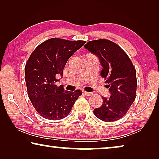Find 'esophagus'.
Masks as SVG:
<instances>
[{"instance_id":"1","label":"esophagus","mask_w":159,"mask_h":159,"mask_svg":"<svg viewBox=\"0 0 159 159\" xmlns=\"http://www.w3.org/2000/svg\"><path fill=\"white\" fill-rule=\"evenodd\" d=\"M83 93L85 95H87V96H91V95H93L92 93H89V92H85V91H84Z\"/></svg>"}]
</instances>
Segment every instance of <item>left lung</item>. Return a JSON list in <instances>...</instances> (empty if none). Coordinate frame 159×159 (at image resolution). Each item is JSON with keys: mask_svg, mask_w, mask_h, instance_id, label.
<instances>
[{"mask_svg": "<svg viewBox=\"0 0 159 159\" xmlns=\"http://www.w3.org/2000/svg\"><path fill=\"white\" fill-rule=\"evenodd\" d=\"M84 47L98 58L102 66L101 75L110 92V97H102L103 104L93 111L95 116L107 122L119 120L135 100V68L127 53L112 41H89Z\"/></svg>", "mask_w": 159, "mask_h": 159, "instance_id": "1", "label": "left lung"}]
</instances>
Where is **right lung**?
I'll list each match as a JSON object with an SVG mask.
<instances>
[{"label": "right lung", "instance_id": "obj_1", "mask_svg": "<svg viewBox=\"0 0 159 159\" xmlns=\"http://www.w3.org/2000/svg\"><path fill=\"white\" fill-rule=\"evenodd\" d=\"M85 41L49 39L34 49L25 66V82L28 96L43 118L60 120L68 116L82 92L64 90L57 87L56 77H62L69 58L82 47Z\"/></svg>", "mask_w": 159, "mask_h": 159}]
</instances>
